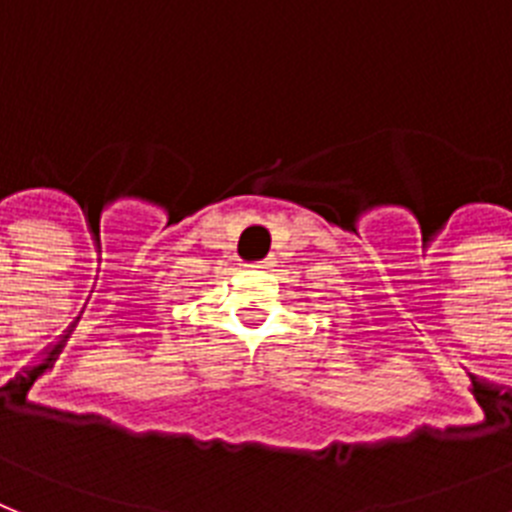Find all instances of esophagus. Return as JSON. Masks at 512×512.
Here are the masks:
<instances>
[{"label": "esophagus", "instance_id": "34e87169", "mask_svg": "<svg viewBox=\"0 0 512 512\" xmlns=\"http://www.w3.org/2000/svg\"><path fill=\"white\" fill-rule=\"evenodd\" d=\"M268 265H270V263H268V260H265V263H257L255 268H268Z\"/></svg>", "mask_w": 512, "mask_h": 512}]
</instances>
